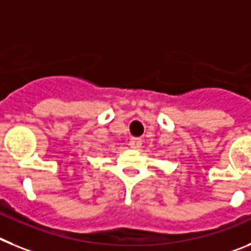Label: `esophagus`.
<instances>
[{
  "label": "esophagus",
  "instance_id": "esophagus-1",
  "mask_svg": "<svg viewBox=\"0 0 251 251\" xmlns=\"http://www.w3.org/2000/svg\"><path fill=\"white\" fill-rule=\"evenodd\" d=\"M141 144H143V140L139 138H132L131 140L128 141V145L131 149H139L141 147Z\"/></svg>",
  "mask_w": 251,
  "mask_h": 251
}]
</instances>
